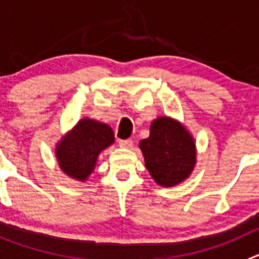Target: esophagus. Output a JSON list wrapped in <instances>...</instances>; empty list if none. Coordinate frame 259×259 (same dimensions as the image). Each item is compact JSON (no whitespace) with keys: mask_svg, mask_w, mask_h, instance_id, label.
I'll use <instances>...</instances> for the list:
<instances>
[{"mask_svg":"<svg viewBox=\"0 0 259 259\" xmlns=\"http://www.w3.org/2000/svg\"><path fill=\"white\" fill-rule=\"evenodd\" d=\"M132 143H134V141H132L131 139H127V140H119V146H120V148H125V149H128V148H131L132 146Z\"/></svg>","mask_w":259,"mask_h":259,"instance_id":"esophagus-1","label":"esophagus"}]
</instances>
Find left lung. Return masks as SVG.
<instances>
[{
	"label": "left lung",
	"instance_id": "left-lung-1",
	"mask_svg": "<svg viewBox=\"0 0 259 259\" xmlns=\"http://www.w3.org/2000/svg\"><path fill=\"white\" fill-rule=\"evenodd\" d=\"M145 167L158 185L174 187L184 182L196 164V144L184 125L170 116H158L150 135L140 141Z\"/></svg>",
	"mask_w": 259,
	"mask_h": 259
}]
</instances>
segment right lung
<instances>
[{
    "label": "right lung",
    "instance_id": "right-lung-1",
    "mask_svg": "<svg viewBox=\"0 0 259 259\" xmlns=\"http://www.w3.org/2000/svg\"><path fill=\"white\" fill-rule=\"evenodd\" d=\"M114 143V132L107 124L83 118L56 146L61 170L79 182H85L93 172L97 157Z\"/></svg>",
    "mask_w": 259,
    "mask_h": 259
}]
</instances>
